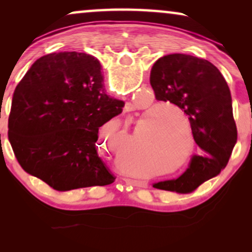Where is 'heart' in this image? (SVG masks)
<instances>
[{"label": "heart", "mask_w": 252, "mask_h": 252, "mask_svg": "<svg viewBox=\"0 0 252 252\" xmlns=\"http://www.w3.org/2000/svg\"><path fill=\"white\" fill-rule=\"evenodd\" d=\"M171 112L178 113L182 120L187 123L184 111L167 102L158 103L151 106L147 115L149 118L154 117V119H156V125L151 130L148 141L150 153L154 156L159 157L165 164L177 163L181 157H184L186 151L184 139H181L180 129L175 123V116ZM129 147L130 149L134 147L133 141L129 142Z\"/></svg>", "instance_id": "1"}]
</instances>
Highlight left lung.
I'll list each match as a JSON object with an SVG mask.
<instances>
[{"instance_id": "left-lung-1", "label": "left lung", "mask_w": 252, "mask_h": 252, "mask_svg": "<svg viewBox=\"0 0 252 252\" xmlns=\"http://www.w3.org/2000/svg\"><path fill=\"white\" fill-rule=\"evenodd\" d=\"M158 101L184 110L190 122L199 155L192 156L184 174L154 187L180 194L194 191L226 167L237 141L232 96L222 74L206 60L185 54L160 57L150 72Z\"/></svg>"}]
</instances>
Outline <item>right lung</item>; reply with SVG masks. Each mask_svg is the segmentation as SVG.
I'll list each match as a JSON object with an SVG mask.
<instances>
[{
    "label": "right lung",
    "mask_w": 252,
    "mask_h": 252,
    "mask_svg": "<svg viewBox=\"0 0 252 252\" xmlns=\"http://www.w3.org/2000/svg\"><path fill=\"white\" fill-rule=\"evenodd\" d=\"M101 70L92 55L53 53L34 62L13 93L8 125L13 153L24 171L55 190L116 179L96 141L99 127L125 103L105 94Z\"/></svg>",
    "instance_id": "obj_1"
}]
</instances>
